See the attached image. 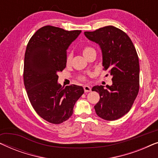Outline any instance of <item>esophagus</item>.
Masks as SVG:
<instances>
[{"mask_svg": "<svg viewBox=\"0 0 158 158\" xmlns=\"http://www.w3.org/2000/svg\"><path fill=\"white\" fill-rule=\"evenodd\" d=\"M83 88H84V91H85V93L90 92V90H91V88H90V86H88V85H85L83 87Z\"/></svg>", "mask_w": 158, "mask_h": 158, "instance_id": "esophagus-1", "label": "esophagus"}]
</instances>
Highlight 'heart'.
<instances>
[{"label": "heart", "mask_w": 158, "mask_h": 158, "mask_svg": "<svg viewBox=\"0 0 158 158\" xmlns=\"http://www.w3.org/2000/svg\"><path fill=\"white\" fill-rule=\"evenodd\" d=\"M83 55H84V57H85L86 58L88 57V56L90 55V54H91L92 52H96V51H95V49L91 47H83ZM72 60H73V54L70 52L68 54V55H67L66 57V64L67 65H70L71 64V62H72ZM79 80H81V81H85L86 80V77L85 76H80L79 77Z\"/></svg>", "instance_id": "heart-1"}]
</instances>
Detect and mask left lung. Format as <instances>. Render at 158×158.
Masks as SVG:
<instances>
[{"label": "left lung", "mask_w": 158, "mask_h": 158, "mask_svg": "<svg viewBox=\"0 0 158 158\" xmlns=\"http://www.w3.org/2000/svg\"><path fill=\"white\" fill-rule=\"evenodd\" d=\"M88 40L100 46L103 66L112 76V85H96L92 91L100 99L94 109L99 117L114 121L128 113L139 89V58L132 42L122 30L107 26L85 31Z\"/></svg>", "instance_id": "1"}]
</instances>
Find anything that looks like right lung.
<instances>
[{
	"label": "right lung",
	"mask_w": 158,
	"mask_h": 158,
	"mask_svg": "<svg viewBox=\"0 0 158 158\" xmlns=\"http://www.w3.org/2000/svg\"><path fill=\"white\" fill-rule=\"evenodd\" d=\"M81 33L45 26L30 39L26 49L23 82L39 116L52 124H61L72 116L73 107L83 94L82 86L65 87L57 83L58 72L66 67L67 49Z\"/></svg>",
	"instance_id": "obj_1"
}]
</instances>
